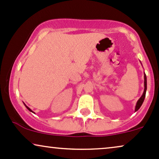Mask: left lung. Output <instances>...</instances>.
<instances>
[{
	"instance_id": "1",
	"label": "left lung",
	"mask_w": 159,
	"mask_h": 159,
	"mask_svg": "<svg viewBox=\"0 0 159 159\" xmlns=\"http://www.w3.org/2000/svg\"><path fill=\"white\" fill-rule=\"evenodd\" d=\"M144 92H143V94H142V95L141 96V98H140L139 99V100L137 101V103H136V108H135V111H138V110L139 109V108L141 107V106L142 105V103H143L144 98H145L146 91H147V77H146L145 73H144Z\"/></svg>"
}]
</instances>
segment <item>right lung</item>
<instances>
[{
    "label": "right lung",
    "instance_id": "right-lung-1",
    "mask_svg": "<svg viewBox=\"0 0 159 159\" xmlns=\"http://www.w3.org/2000/svg\"><path fill=\"white\" fill-rule=\"evenodd\" d=\"M24 104H25V103H24ZM25 107H26V108H28V109H29V111H31V112H33V111H32V110H31V108H29V107H28V106H25Z\"/></svg>",
    "mask_w": 159,
    "mask_h": 159
}]
</instances>
